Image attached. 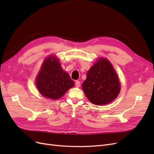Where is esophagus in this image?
Masks as SVG:
<instances>
[{
    "label": "esophagus",
    "instance_id": "esophagus-1",
    "mask_svg": "<svg viewBox=\"0 0 154 154\" xmlns=\"http://www.w3.org/2000/svg\"><path fill=\"white\" fill-rule=\"evenodd\" d=\"M75 85H76V87H79L80 86V81H76V82H75Z\"/></svg>",
    "mask_w": 154,
    "mask_h": 154
}]
</instances>
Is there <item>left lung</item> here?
<instances>
[{
  "label": "left lung",
  "instance_id": "8db88e82",
  "mask_svg": "<svg viewBox=\"0 0 154 154\" xmlns=\"http://www.w3.org/2000/svg\"><path fill=\"white\" fill-rule=\"evenodd\" d=\"M85 96L96 105L108 104L114 100L121 90L120 83L112 65L100 58L88 70L82 84Z\"/></svg>",
  "mask_w": 154,
  "mask_h": 154
}]
</instances>
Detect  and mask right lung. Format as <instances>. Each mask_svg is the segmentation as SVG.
<instances>
[{
    "label": "right lung",
    "instance_id": "right-lung-1",
    "mask_svg": "<svg viewBox=\"0 0 154 154\" xmlns=\"http://www.w3.org/2000/svg\"><path fill=\"white\" fill-rule=\"evenodd\" d=\"M74 85L55 56L45 58L36 78V85L45 97L58 100Z\"/></svg>",
    "mask_w": 154,
    "mask_h": 154
}]
</instances>
